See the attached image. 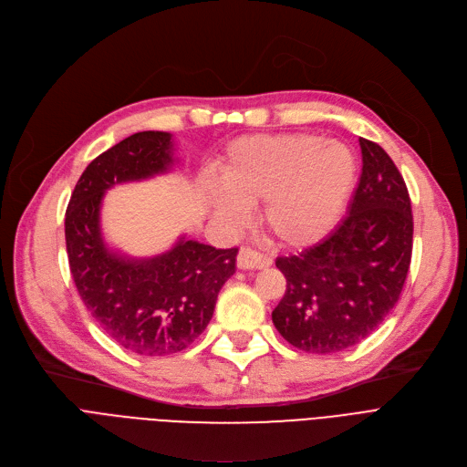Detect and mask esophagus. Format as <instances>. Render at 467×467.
Returning <instances> with one entry per match:
<instances>
[{
	"label": "esophagus",
	"instance_id": "obj_1",
	"mask_svg": "<svg viewBox=\"0 0 467 467\" xmlns=\"http://www.w3.org/2000/svg\"><path fill=\"white\" fill-rule=\"evenodd\" d=\"M271 265V258H267L265 254H260L253 249H243L237 254V267L239 269H265Z\"/></svg>",
	"mask_w": 467,
	"mask_h": 467
}]
</instances>
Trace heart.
<instances>
[{
	"label": "heart",
	"instance_id": "b5f03b06",
	"mask_svg": "<svg viewBox=\"0 0 467 467\" xmlns=\"http://www.w3.org/2000/svg\"><path fill=\"white\" fill-rule=\"evenodd\" d=\"M218 179L203 186L216 221L239 224L246 205L262 202L260 221L269 237L304 249L341 221L356 181V158L347 145L311 133L246 135L226 147Z\"/></svg>",
	"mask_w": 467,
	"mask_h": 467
}]
</instances>
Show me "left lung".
I'll use <instances>...</instances> for the list:
<instances>
[{
    "label": "left lung",
    "mask_w": 467,
    "mask_h": 467,
    "mask_svg": "<svg viewBox=\"0 0 467 467\" xmlns=\"http://www.w3.org/2000/svg\"><path fill=\"white\" fill-rule=\"evenodd\" d=\"M362 175L348 214L322 243L275 265L286 292L271 318L296 348L330 354L358 345L398 304L413 253V213L401 173L360 137Z\"/></svg>",
    "instance_id": "1"
}]
</instances>
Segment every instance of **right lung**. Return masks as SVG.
Listing matches in <instances>:
<instances>
[{"mask_svg": "<svg viewBox=\"0 0 467 467\" xmlns=\"http://www.w3.org/2000/svg\"><path fill=\"white\" fill-rule=\"evenodd\" d=\"M175 163L168 131L133 133L88 163L66 211L69 269L88 313L128 352L168 356L184 350L207 327L237 249H214L181 237L152 258L109 249L99 211L105 190L168 173Z\"/></svg>", "mask_w": 467, "mask_h": 467, "instance_id": "right-lung-1", "label": "right lung"}]
</instances>
